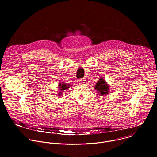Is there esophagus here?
I'll return each instance as SVG.
<instances>
[{
  "mask_svg": "<svg viewBox=\"0 0 157 157\" xmlns=\"http://www.w3.org/2000/svg\"><path fill=\"white\" fill-rule=\"evenodd\" d=\"M79 82L80 83H84L85 82V79L84 78H82V79H79Z\"/></svg>",
  "mask_w": 157,
  "mask_h": 157,
  "instance_id": "34e87169",
  "label": "esophagus"
}]
</instances>
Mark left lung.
Segmentation results:
<instances>
[{
    "label": "left lung",
    "mask_w": 157,
    "mask_h": 157,
    "mask_svg": "<svg viewBox=\"0 0 157 157\" xmlns=\"http://www.w3.org/2000/svg\"><path fill=\"white\" fill-rule=\"evenodd\" d=\"M95 89L98 93H99L101 95H104L109 93V86L102 78L99 80L98 82L95 86Z\"/></svg>",
    "instance_id": "left-lung-1"
}]
</instances>
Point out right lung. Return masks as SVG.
Here are the masks:
<instances>
[{
	"mask_svg": "<svg viewBox=\"0 0 157 157\" xmlns=\"http://www.w3.org/2000/svg\"><path fill=\"white\" fill-rule=\"evenodd\" d=\"M69 87V85H67L66 84H64V83H62V84H59V89L60 91H64L65 89H67ZM61 93V92H60ZM59 96H61L62 94H59Z\"/></svg>",
	"mask_w": 157,
	"mask_h": 157,
	"instance_id": "obj_1",
	"label": "right lung"
}]
</instances>
